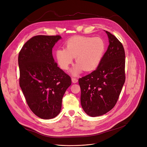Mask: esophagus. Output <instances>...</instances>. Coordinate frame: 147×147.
Masks as SVG:
<instances>
[{
  "label": "esophagus",
  "mask_w": 147,
  "mask_h": 147,
  "mask_svg": "<svg viewBox=\"0 0 147 147\" xmlns=\"http://www.w3.org/2000/svg\"><path fill=\"white\" fill-rule=\"evenodd\" d=\"M71 81L73 83H76L78 82V80L76 78H71Z\"/></svg>",
  "instance_id": "esophagus-1"
}]
</instances>
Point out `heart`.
Returning a JSON list of instances; mask_svg holds the SVG:
<instances>
[{
    "label": "heart",
    "mask_w": 147,
    "mask_h": 147,
    "mask_svg": "<svg viewBox=\"0 0 147 147\" xmlns=\"http://www.w3.org/2000/svg\"><path fill=\"white\" fill-rule=\"evenodd\" d=\"M64 48L55 52L57 63L62 70H67L75 58L77 64L71 73L73 76H77L83 70L90 72L98 67L104 55L105 44L98 37L77 36L68 39Z\"/></svg>",
    "instance_id": "heart-1"
}]
</instances>
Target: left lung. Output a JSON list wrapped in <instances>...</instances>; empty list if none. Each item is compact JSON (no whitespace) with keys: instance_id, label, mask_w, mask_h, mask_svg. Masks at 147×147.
<instances>
[{"instance_id":"obj_1","label":"left lung","mask_w":147,"mask_h":147,"mask_svg":"<svg viewBox=\"0 0 147 147\" xmlns=\"http://www.w3.org/2000/svg\"><path fill=\"white\" fill-rule=\"evenodd\" d=\"M109 46L97 69L78 79L81 104L91 117L104 115L116 104L125 83V51L117 38L105 31Z\"/></svg>"}]
</instances>
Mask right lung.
<instances>
[{
	"instance_id": "add662e5",
	"label": "right lung",
	"mask_w": 147,
	"mask_h": 147,
	"mask_svg": "<svg viewBox=\"0 0 147 147\" xmlns=\"http://www.w3.org/2000/svg\"><path fill=\"white\" fill-rule=\"evenodd\" d=\"M61 37L38 35L32 37L19 52V84L32 112L42 119L56 117L62 98L71 84L70 77L55 61L52 49Z\"/></svg>"
}]
</instances>
